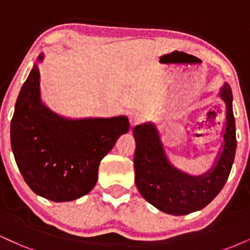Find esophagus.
<instances>
[{"label": "esophagus", "instance_id": "obj_1", "mask_svg": "<svg viewBox=\"0 0 250 250\" xmlns=\"http://www.w3.org/2000/svg\"><path fill=\"white\" fill-rule=\"evenodd\" d=\"M143 120H144V116L141 115L140 112H134L133 115L131 116V124H132V126H135V125L140 124V123L143 122Z\"/></svg>", "mask_w": 250, "mask_h": 250}]
</instances>
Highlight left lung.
<instances>
[{"label":"left lung","instance_id":"obj_1","mask_svg":"<svg viewBox=\"0 0 250 250\" xmlns=\"http://www.w3.org/2000/svg\"><path fill=\"white\" fill-rule=\"evenodd\" d=\"M219 96L226 104L224 144L210 170L192 176L175 168L167 158L158 128L153 123L135 126V186L147 202L160 211L184 215L204 208L223 189L232 169L236 150L235 119L233 115L232 89L229 83Z\"/></svg>","mask_w":250,"mask_h":250}]
</instances>
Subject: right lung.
I'll return each mask as SVG.
<instances>
[{
	"label": "right lung",
	"mask_w": 250,
	"mask_h": 250,
	"mask_svg": "<svg viewBox=\"0 0 250 250\" xmlns=\"http://www.w3.org/2000/svg\"><path fill=\"white\" fill-rule=\"evenodd\" d=\"M42 59V53L37 60ZM128 128L125 116L69 119L57 115L42 102L35 63L15 105L11 148L33 192L53 202H70L92 190L102 159Z\"/></svg>",
	"instance_id": "add662e5"
}]
</instances>
